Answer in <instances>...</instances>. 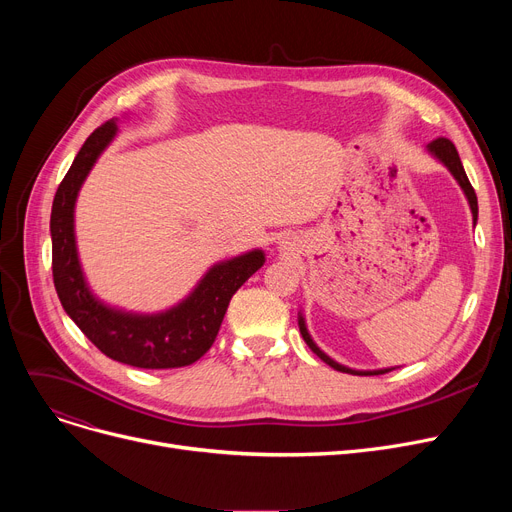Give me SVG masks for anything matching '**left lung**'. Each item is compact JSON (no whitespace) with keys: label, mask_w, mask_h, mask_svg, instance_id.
Segmentation results:
<instances>
[{"label":"left lung","mask_w":512,"mask_h":512,"mask_svg":"<svg viewBox=\"0 0 512 512\" xmlns=\"http://www.w3.org/2000/svg\"><path fill=\"white\" fill-rule=\"evenodd\" d=\"M425 153L432 155L436 161H440V164L452 174V178L456 180V184L461 186V191H463V195H465V199H467V203H469V209H471V215H473V226H475V224H477V197H475L473 186H471V182H469V178H467V174H465V168H463V164H461L459 151H456V147H454L448 139H436V141H432V143H429V145L425 147ZM299 330H301L303 340L307 342V346L311 348V351H313L321 361L328 363L330 367H334L336 371L353 373V375H380V373H388V371L396 369V367L353 369V367H346V365L334 361L330 355H326L324 351H321V348L315 344V340L311 338V334H309V330H307V324H305L303 311H299Z\"/></svg>","instance_id":"obj_1"}]
</instances>
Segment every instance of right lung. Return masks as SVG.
I'll return each mask as SVG.
<instances>
[{
	"label": "right lung",
	"instance_id": "obj_1",
	"mask_svg": "<svg viewBox=\"0 0 512 512\" xmlns=\"http://www.w3.org/2000/svg\"><path fill=\"white\" fill-rule=\"evenodd\" d=\"M118 132V118L101 124L80 147L53 197V284L68 317L103 355L141 369L191 365L211 348L232 294L263 267L265 253L251 249L215 261L184 299L164 311H128L99 299L80 263L74 215L80 188Z\"/></svg>",
	"mask_w": 512,
	"mask_h": 512
}]
</instances>
